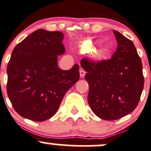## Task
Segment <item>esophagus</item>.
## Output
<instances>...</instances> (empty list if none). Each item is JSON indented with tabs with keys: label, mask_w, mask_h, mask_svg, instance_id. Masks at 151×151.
Returning <instances> with one entry per match:
<instances>
[{
	"label": "esophagus",
	"mask_w": 151,
	"mask_h": 151,
	"mask_svg": "<svg viewBox=\"0 0 151 151\" xmlns=\"http://www.w3.org/2000/svg\"><path fill=\"white\" fill-rule=\"evenodd\" d=\"M85 74H86V73H85V71L81 69V70H80V77H81V78H83V77H84Z\"/></svg>",
	"instance_id": "obj_1"
}]
</instances>
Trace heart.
<instances>
[{
  "instance_id": "heart-1",
  "label": "heart",
  "mask_w": 151,
  "mask_h": 151,
  "mask_svg": "<svg viewBox=\"0 0 151 151\" xmlns=\"http://www.w3.org/2000/svg\"><path fill=\"white\" fill-rule=\"evenodd\" d=\"M95 45V43L93 42H89L84 45L85 50H91L93 48ZM109 53V48L105 45H101L100 47L95 48L93 51H92L90 54L91 59L93 61H100L104 59L107 53Z\"/></svg>"
}]
</instances>
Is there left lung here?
<instances>
[{
  "label": "left lung",
  "instance_id": "left-lung-1",
  "mask_svg": "<svg viewBox=\"0 0 151 151\" xmlns=\"http://www.w3.org/2000/svg\"><path fill=\"white\" fill-rule=\"evenodd\" d=\"M117 48L111 59L95 63L83 59L87 73L88 103L95 115L114 120L132 112L144 87L142 65L134 42L114 31Z\"/></svg>",
  "mask_w": 151,
  "mask_h": 151
}]
</instances>
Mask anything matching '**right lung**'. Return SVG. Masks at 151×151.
Returning <instances> with one entry per match:
<instances>
[{
    "label": "right lung",
    "instance_id": "1",
    "mask_svg": "<svg viewBox=\"0 0 151 151\" xmlns=\"http://www.w3.org/2000/svg\"><path fill=\"white\" fill-rule=\"evenodd\" d=\"M63 33L38 29L15 46L7 66V94L21 117L42 122L59 109L65 93L79 80V66L63 70Z\"/></svg>",
    "mask_w": 151,
    "mask_h": 151
}]
</instances>
